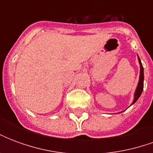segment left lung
I'll list each match as a JSON object with an SVG mask.
<instances>
[{
	"mask_svg": "<svg viewBox=\"0 0 153 153\" xmlns=\"http://www.w3.org/2000/svg\"><path fill=\"white\" fill-rule=\"evenodd\" d=\"M138 61H139V65H140V74H139V80H138V86L136 88L134 93V101L132 102L131 105L134 104L136 101L139 98V97L141 96L143 90V80H144V74H143V67L141 63V60L138 57Z\"/></svg>",
	"mask_w": 153,
	"mask_h": 153,
	"instance_id": "left-lung-1",
	"label": "left lung"
}]
</instances>
